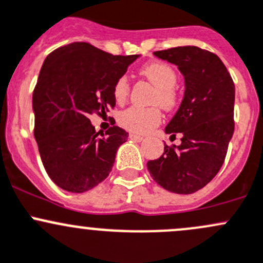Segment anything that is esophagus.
Returning <instances> with one entry per match:
<instances>
[{"label":"esophagus","instance_id":"obj_1","mask_svg":"<svg viewBox=\"0 0 263 263\" xmlns=\"http://www.w3.org/2000/svg\"><path fill=\"white\" fill-rule=\"evenodd\" d=\"M129 139L131 140H135V141H144V137L140 136V135H136V134H131L129 135Z\"/></svg>","mask_w":263,"mask_h":263}]
</instances>
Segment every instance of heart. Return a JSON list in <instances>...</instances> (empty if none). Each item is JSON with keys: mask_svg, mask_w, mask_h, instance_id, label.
<instances>
[{"mask_svg": "<svg viewBox=\"0 0 263 263\" xmlns=\"http://www.w3.org/2000/svg\"><path fill=\"white\" fill-rule=\"evenodd\" d=\"M141 75L156 89L153 104H159L166 112H172L179 104V92L176 84L178 80L173 67L163 62H153L141 68ZM113 95L118 103L126 102L129 95V82L122 76L113 86ZM118 122L122 127L136 134H146L161 122V113L158 107H132L121 112Z\"/></svg>", "mask_w": 263, "mask_h": 263, "instance_id": "obj_1", "label": "heart"}]
</instances>
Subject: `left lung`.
Here are the masks:
<instances>
[{
	"label": "left lung",
	"mask_w": 263,
	"mask_h": 263,
	"mask_svg": "<svg viewBox=\"0 0 263 263\" xmlns=\"http://www.w3.org/2000/svg\"><path fill=\"white\" fill-rule=\"evenodd\" d=\"M178 66L184 76V98L166 134H182V144L164 146L147 161L153 179L173 193L190 195L205 187L224 164L234 132L235 87L229 71L213 52L195 46L154 52Z\"/></svg>",
	"instance_id": "1"
}]
</instances>
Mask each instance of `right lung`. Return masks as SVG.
<instances>
[{
  "mask_svg": "<svg viewBox=\"0 0 263 263\" xmlns=\"http://www.w3.org/2000/svg\"><path fill=\"white\" fill-rule=\"evenodd\" d=\"M137 57L76 42L44 60L33 92L34 137L49 178L62 190L86 192L109 176L128 132L113 126L99 136L89 116L115 108L113 86Z\"/></svg>",
  "mask_w": 263,
  "mask_h": 263,
  "instance_id": "obj_1",
  "label": "right lung"
}]
</instances>
